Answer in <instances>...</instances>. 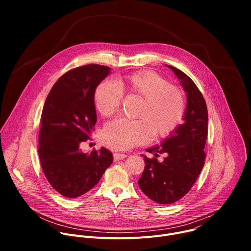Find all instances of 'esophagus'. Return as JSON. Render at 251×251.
I'll use <instances>...</instances> for the list:
<instances>
[{"instance_id": "1", "label": "esophagus", "mask_w": 251, "mask_h": 251, "mask_svg": "<svg viewBox=\"0 0 251 251\" xmlns=\"http://www.w3.org/2000/svg\"><path fill=\"white\" fill-rule=\"evenodd\" d=\"M128 156V154H126V153H114L113 154V158H114V161H119V160H123V159H125L126 157Z\"/></svg>"}]
</instances>
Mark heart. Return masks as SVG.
I'll return each instance as SVG.
<instances>
[{"mask_svg": "<svg viewBox=\"0 0 251 251\" xmlns=\"http://www.w3.org/2000/svg\"><path fill=\"white\" fill-rule=\"evenodd\" d=\"M123 93L142 98L136 114L139 119L120 117L107 122L101 133V141L107 147L125 150L145 144L153 134L159 138L170 135L183 120L184 93L154 71H138L115 82L102 81L93 95L95 109L104 117L116 113Z\"/></svg>", "mask_w": 251, "mask_h": 251, "instance_id": "b5f03b06", "label": "heart"}]
</instances>
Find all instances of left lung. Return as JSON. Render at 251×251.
<instances>
[{"instance_id":"left-lung-1","label":"left lung","mask_w":251,"mask_h":251,"mask_svg":"<svg viewBox=\"0 0 251 251\" xmlns=\"http://www.w3.org/2000/svg\"><path fill=\"white\" fill-rule=\"evenodd\" d=\"M167 66L181 80L187 92L184 123L178 125L161 145L146 149L154 154V158L142 155L145 169L138 181L143 193L161 204L173 203L189 193L204 165L203 149L207 136V108L202 94L182 70ZM159 153L166 155L162 162L156 159Z\"/></svg>"}]
</instances>
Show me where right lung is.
Masks as SVG:
<instances>
[{
	"label": "right lung",
	"instance_id": "right-lung-1",
	"mask_svg": "<svg viewBox=\"0 0 251 251\" xmlns=\"http://www.w3.org/2000/svg\"><path fill=\"white\" fill-rule=\"evenodd\" d=\"M110 67L87 64L65 73L50 91L41 118L39 156L50 186L65 198L91 190L113 162L104 147L90 154L80 145L89 139L97 115L93 95Z\"/></svg>",
	"mask_w": 251,
	"mask_h": 251
}]
</instances>
